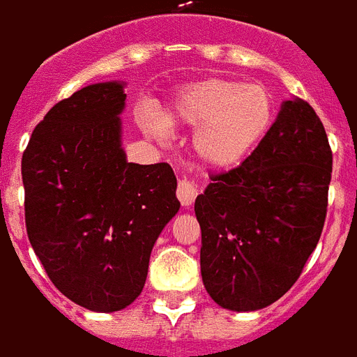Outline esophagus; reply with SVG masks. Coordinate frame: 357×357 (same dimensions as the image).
I'll return each mask as SVG.
<instances>
[{
	"instance_id": "esophagus-1",
	"label": "esophagus",
	"mask_w": 357,
	"mask_h": 357,
	"mask_svg": "<svg viewBox=\"0 0 357 357\" xmlns=\"http://www.w3.org/2000/svg\"><path fill=\"white\" fill-rule=\"evenodd\" d=\"M197 193H199V186H197L195 181H190V178H182L178 182V188H176V197L184 208H190L195 201Z\"/></svg>"
}]
</instances>
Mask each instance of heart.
I'll return each mask as SVG.
<instances>
[{"instance_id":"obj_1","label":"heart","mask_w":357,"mask_h":357,"mask_svg":"<svg viewBox=\"0 0 357 357\" xmlns=\"http://www.w3.org/2000/svg\"><path fill=\"white\" fill-rule=\"evenodd\" d=\"M169 119L193 129V153L202 164L213 169H236L269 134L275 99L261 84L212 77L181 88ZM169 119L153 107L139 114L142 129L162 144L171 138Z\"/></svg>"}]
</instances>
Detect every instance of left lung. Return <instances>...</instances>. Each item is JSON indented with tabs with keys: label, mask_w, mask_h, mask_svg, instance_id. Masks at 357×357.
Instances as JSON below:
<instances>
[{
	"label": "left lung",
	"mask_w": 357,
	"mask_h": 357,
	"mask_svg": "<svg viewBox=\"0 0 357 357\" xmlns=\"http://www.w3.org/2000/svg\"><path fill=\"white\" fill-rule=\"evenodd\" d=\"M332 178L321 119L298 98L282 102L249 160L212 176L197 195L202 284L230 312H256L286 295L319 243Z\"/></svg>",
	"instance_id": "left-lung-1"
}]
</instances>
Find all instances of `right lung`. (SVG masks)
<instances>
[{
  "label": "right lung",
  "mask_w": 357,
  "mask_h": 357,
  "mask_svg": "<svg viewBox=\"0 0 357 357\" xmlns=\"http://www.w3.org/2000/svg\"><path fill=\"white\" fill-rule=\"evenodd\" d=\"M125 82L81 88L36 125L22 158L25 225L62 295L112 313L142 293L151 250L181 208L169 164L127 162Z\"/></svg>",
  "instance_id": "add662e5"
}]
</instances>
